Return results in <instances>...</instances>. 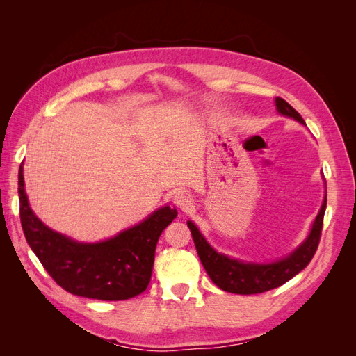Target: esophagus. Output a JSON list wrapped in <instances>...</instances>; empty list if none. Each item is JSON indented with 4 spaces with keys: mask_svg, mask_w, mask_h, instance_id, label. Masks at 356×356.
I'll return each mask as SVG.
<instances>
[{
    "mask_svg": "<svg viewBox=\"0 0 356 356\" xmlns=\"http://www.w3.org/2000/svg\"><path fill=\"white\" fill-rule=\"evenodd\" d=\"M191 202H193V199H191L190 195H187V193H184V191H177L175 193L174 203L181 211H188L191 208V204H193Z\"/></svg>",
    "mask_w": 356,
    "mask_h": 356,
    "instance_id": "34e87169",
    "label": "esophagus"
}]
</instances>
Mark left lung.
I'll return each mask as SVG.
<instances>
[{
  "mask_svg": "<svg viewBox=\"0 0 356 356\" xmlns=\"http://www.w3.org/2000/svg\"><path fill=\"white\" fill-rule=\"evenodd\" d=\"M276 110L288 117H293L294 120L301 124H306L303 117H301L293 106H291L285 99L276 98ZM327 208V199H324L321 211L314 222V227L309 234L306 242L291 254L289 257L279 260L270 264H254V263H241L238 260L218 254L209 246V243L203 239V236L197 230V227L191 221L187 222L191 232L193 241H195L196 250L199 254L200 261L204 267V270L212 279V282L221 288L222 291L233 294H260L277 288L293 279L297 273L312 261L318 245L321 241L322 224H324V213Z\"/></svg>",
  "mask_w": 356,
  "mask_h": 356,
  "instance_id": "left-lung-1",
  "label": "left lung"
}]
</instances>
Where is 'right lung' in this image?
I'll list each match as a JSON object with an SVG mask.
<instances>
[{
	"instance_id": "obj_1",
	"label": "right lung",
	"mask_w": 356,
	"mask_h": 356,
	"mask_svg": "<svg viewBox=\"0 0 356 356\" xmlns=\"http://www.w3.org/2000/svg\"><path fill=\"white\" fill-rule=\"evenodd\" d=\"M20 222L31 250L59 286L74 296L105 301L136 297L152 279L156 245L177 209L165 207L135 227L99 243H79L42 224L28 204L19 168Z\"/></svg>"
}]
</instances>
